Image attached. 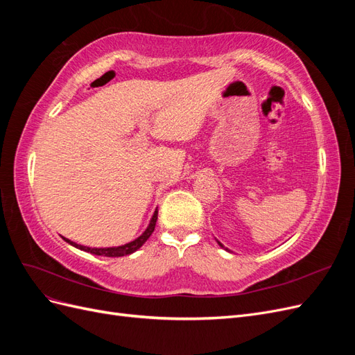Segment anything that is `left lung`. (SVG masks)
I'll return each mask as SVG.
<instances>
[{"mask_svg": "<svg viewBox=\"0 0 355 355\" xmlns=\"http://www.w3.org/2000/svg\"><path fill=\"white\" fill-rule=\"evenodd\" d=\"M218 244H219V245H220V247H223V244H222V243H220V241H218ZM223 249H225V247H223ZM225 250H228V249H225ZM228 252H230V250H228Z\"/></svg>", "mask_w": 355, "mask_h": 355, "instance_id": "8db88e82", "label": "left lung"}]
</instances>
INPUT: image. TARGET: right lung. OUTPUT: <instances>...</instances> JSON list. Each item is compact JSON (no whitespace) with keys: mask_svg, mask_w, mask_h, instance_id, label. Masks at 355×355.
Listing matches in <instances>:
<instances>
[{"mask_svg":"<svg viewBox=\"0 0 355 355\" xmlns=\"http://www.w3.org/2000/svg\"><path fill=\"white\" fill-rule=\"evenodd\" d=\"M157 218H158V210L155 209L151 220H149L148 228L144 231V234L141 235V237H137L136 240H133V241H130V243H127V244H123V245H116V247H101V249H96V247H87V245L77 244V243H73V241H71V240H68V239H63V240H65L67 243H69L71 245L77 247V249H80V250L89 252V253L98 254V256H106V257L127 256V254L135 253L137 249H141V247L145 244V241H146L149 237H151V234H153L154 230H155Z\"/></svg>","mask_w":355,"mask_h":355,"instance_id":"add662e5","label":"right lung"}]
</instances>
